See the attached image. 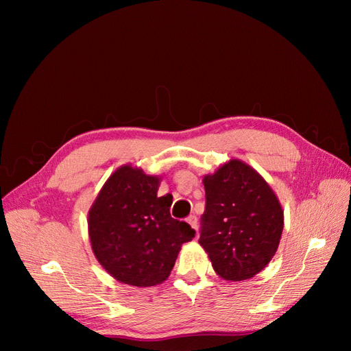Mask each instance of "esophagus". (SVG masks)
Listing matches in <instances>:
<instances>
[{"instance_id": "34e87169", "label": "esophagus", "mask_w": 351, "mask_h": 351, "mask_svg": "<svg viewBox=\"0 0 351 351\" xmlns=\"http://www.w3.org/2000/svg\"><path fill=\"white\" fill-rule=\"evenodd\" d=\"M187 222H189L190 227H192L195 231H197V218H196L195 215H190V217L187 218Z\"/></svg>"}]
</instances>
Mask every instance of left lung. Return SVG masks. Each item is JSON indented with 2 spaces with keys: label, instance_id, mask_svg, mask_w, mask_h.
Instances as JSON below:
<instances>
[{
  "label": "left lung",
  "instance_id": "8db88e82",
  "mask_svg": "<svg viewBox=\"0 0 351 351\" xmlns=\"http://www.w3.org/2000/svg\"><path fill=\"white\" fill-rule=\"evenodd\" d=\"M206 208L200 246L222 280L243 281L274 258L284 228V210L265 178L240 159H230L204 177Z\"/></svg>",
  "mask_w": 351,
  "mask_h": 351
}]
</instances>
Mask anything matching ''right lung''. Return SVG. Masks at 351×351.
<instances>
[{
  "instance_id": "1",
  "label": "right lung",
  "mask_w": 351,
  "mask_h": 351,
  "mask_svg": "<svg viewBox=\"0 0 351 351\" xmlns=\"http://www.w3.org/2000/svg\"><path fill=\"white\" fill-rule=\"evenodd\" d=\"M161 176L121 165L104 183L88 212L92 252L112 278L133 287L164 282L182 244L195 237L171 218V196L158 197Z\"/></svg>"
}]
</instances>
